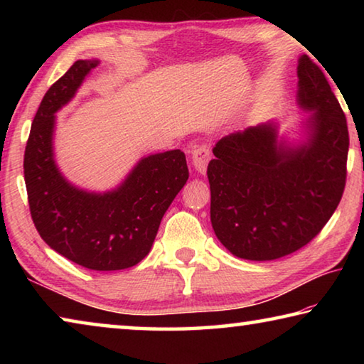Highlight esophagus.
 Listing matches in <instances>:
<instances>
[{"label":"esophagus","mask_w":364,"mask_h":364,"mask_svg":"<svg viewBox=\"0 0 364 364\" xmlns=\"http://www.w3.org/2000/svg\"><path fill=\"white\" fill-rule=\"evenodd\" d=\"M210 156H212L210 147H208L207 144H199V146L193 147V152H191V160H193V165L197 171L205 173L207 164H208V160H210Z\"/></svg>","instance_id":"obj_1"}]
</instances>
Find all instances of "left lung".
I'll list each match as a JSON object with an SVG mask.
<instances>
[{
  "label": "left lung",
  "mask_w": 364,
  "mask_h": 364,
  "mask_svg": "<svg viewBox=\"0 0 364 364\" xmlns=\"http://www.w3.org/2000/svg\"><path fill=\"white\" fill-rule=\"evenodd\" d=\"M299 101L315 110L310 141L276 146L271 125L221 138L207 167L210 220L220 242L245 260H276L316 237L342 199L347 181V119L323 70L299 64Z\"/></svg>",
  "instance_id": "left-lung-1"
}]
</instances>
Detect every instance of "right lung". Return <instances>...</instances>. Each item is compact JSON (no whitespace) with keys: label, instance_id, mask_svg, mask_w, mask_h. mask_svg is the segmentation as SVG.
Masks as SVG:
<instances>
[{"label":"right lung","instance_id":"right-lung-1","mask_svg":"<svg viewBox=\"0 0 364 364\" xmlns=\"http://www.w3.org/2000/svg\"><path fill=\"white\" fill-rule=\"evenodd\" d=\"M97 60H77L36 110L23 154L30 215L43 241L73 263L125 269L149 254L164 213L189 178L180 149L141 160L122 186L90 194L70 186L54 164V112L69 102Z\"/></svg>","mask_w":364,"mask_h":364}]
</instances>
